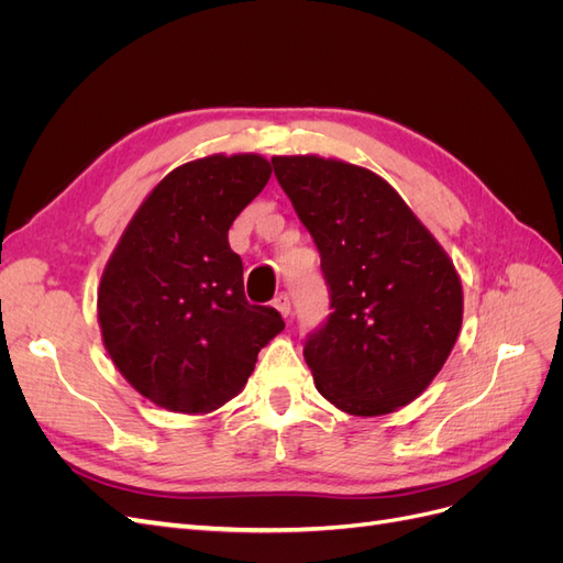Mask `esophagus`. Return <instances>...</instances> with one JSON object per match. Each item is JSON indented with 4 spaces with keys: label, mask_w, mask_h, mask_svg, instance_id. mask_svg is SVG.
I'll list each match as a JSON object with an SVG mask.
<instances>
[{
    "label": "esophagus",
    "mask_w": 563,
    "mask_h": 563,
    "mask_svg": "<svg viewBox=\"0 0 563 563\" xmlns=\"http://www.w3.org/2000/svg\"><path fill=\"white\" fill-rule=\"evenodd\" d=\"M272 305H275L282 317L291 314V298H288V294H279L275 300H272Z\"/></svg>",
    "instance_id": "esophagus-1"
}]
</instances>
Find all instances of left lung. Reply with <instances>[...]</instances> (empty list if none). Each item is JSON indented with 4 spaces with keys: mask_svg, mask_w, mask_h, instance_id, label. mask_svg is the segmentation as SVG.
Here are the masks:
<instances>
[{
    "mask_svg": "<svg viewBox=\"0 0 563 563\" xmlns=\"http://www.w3.org/2000/svg\"><path fill=\"white\" fill-rule=\"evenodd\" d=\"M272 166L331 291L333 312L302 350L319 395L350 416L395 413L428 389L463 327L455 265L368 168L317 155Z\"/></svg>",
    "mask_w": 563,
    "mask_h": 563,
    "instance_id": "1",
    "label": "left lung"
}]
</instances>
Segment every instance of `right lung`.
Masks as SVG:
<instances>
[{
  "label": "right lung",
  "mask_w": 563,
  "mask_h": 563,
  "mask_svg": "<svg viewBox=\"0 0 563 563\" xmlns=\"http://www.w3.org/2000/svg\"><path fill=\"white\" fill-rule=\"evenodd\" d=\"M269 176L253 152L180 164L143 199L103 269V345L126 383L166 411L203 416L234 399L284 329L275 308L246 300L244 265L228 244Z\"/></svg>",
  "instance_id": "add662e5"
}]
</instances>
